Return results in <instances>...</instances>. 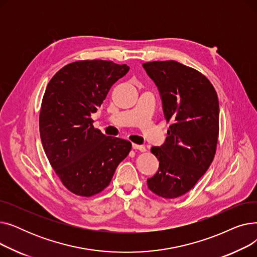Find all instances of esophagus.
Wrapping results in <instances>:
<instances>
[{
  "mask_svg": "<svg viewBox=\"0 0 257 257\" xmlns=\"http://www.w3.org/2000/svg\"><path fill=\"white\" fill-rule=\"evenodd\" d=\"M132 148L134 150H140L141 152H145L146 151V147L142 146V145H137V144H132Z\"/></svg>",
  "mask_w": 257,
  "mask_h": 257,
  "instance_id": "1",
  "label": "esophagus"
}]
</instances>
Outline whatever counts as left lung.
<instances>
[{
  "label": "left lung",
  "mask_w": 257,
  "mask_h": 257,
  "mask_svg": "<svg viewBox=\"0 0 257 257\" xmlns=\"http://www.w3.org/2000/svg\"><path fill=\"white\" fill-rule=\"evenodd\" d=\"M156 84L167 121L166 142L152 147L159 168L147 180L149 190L165 198L190 192L211 165L219 137V100L209 80L177 61L146 62Z\"/></svg>",
  "instance_id": "8db88e82"
}]
</instances>
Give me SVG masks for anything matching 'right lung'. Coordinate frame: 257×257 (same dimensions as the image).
<instances>
[{"instance_id": "1", "label": "right lung", "mask_w": 257, "mask_h": 257, "mask_svg": "<svg viewBox=\"0 0 257 257\" xmlns=\"http://www.w3.org/2000/svg\"><path fill=\"white\" fill-rule=\"evenodd\" d=\"M128 71L127 64L81 60L63 66L47 86L39 113L40 139L50 165L75 195L101 193L131 150L130 142L104 136L90 118Z\"/></svg>"}]
</instances>
